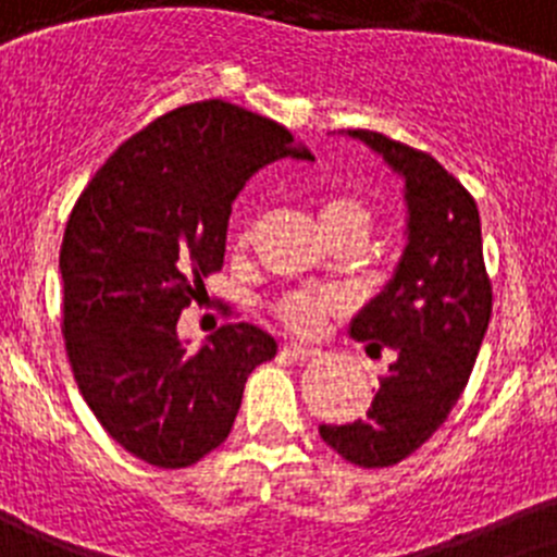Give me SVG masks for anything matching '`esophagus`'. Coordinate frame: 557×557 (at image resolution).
Masks as SVG:
<instances>
[{
	"instance_id": "34e87169",
	"label": "esophagus",
	"mask_w": 557,
	"mask_h": 557,
	"mask_svg": "<svg viewBox=\"0 0 557 557\" xmlns=\"http://www.w3.org/2000/svg\"><path fill=\"white\" fill-rule=\"evenodd\" d=\"M283 352L288 355V358H297V360H310V358H319L322 355V349L315 347H305V344H285Z\"/></svg>"
}]
</instances>
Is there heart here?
<instances>
[{
    "mask_svg": "<svg viewBox=\"0 0 557 557\" xmlns=\"http://www.w3.org/2000/svg\"><path fill=\"white\" fill-rule=\"evenodd\" d=\"M372 213L355 197H330L319 205V224L333 238L341 230H363L369 233ZM344 310V297L333 288L288 290L274 302V315L283 327L299 335H313Z\"/></svg>",
    "mask_w": 557,
    "mask_h": 557,
    "instance_id": "1",
    "label": "heart"
}]
</instances>
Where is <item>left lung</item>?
Segmentation results:
<instances>
[{"instance_id":"8db88e82","label":"left lung","mask_w":557,"mask_h":557,"mask_svg":"<svg viewBox=\"0 0 557 557\" xmlns=\"http://www.w3.org/2000/svg\"><path fill=\"white\" fill-rule=\"evenodd\" d=\"M352 138L405 177L410 224L403 263L388 288L352 322V338L394 349L363 419L322 424L324 444L363 469L413 455L447 422L463 394L491 319L478 202L433 154L372 129Z\"/></svg>"}]
</instances>
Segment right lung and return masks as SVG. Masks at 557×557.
Here are the masks:
<instances>
[{
	"mask_svg": "<svg viewBox=\"0 0 557 557\" xmlns=\"http://www.w3.org/2000/svg\"><path fill=\"white\" fill-rule=\"evenodd\" d=\"M285 154L305 152L283 124L205 99L127 138L74 202L60 244V330L79 394L135 458L185 469L213 453L252 369L277 355L249 322L188 349L177 322L222 269L233 199Z\"/></svg>",
	"mask_w": 557,
	"mask_h": 557,
	"instance_id": "obj_1",
	"label": "right lung"
}]
</instances>
